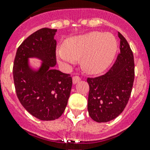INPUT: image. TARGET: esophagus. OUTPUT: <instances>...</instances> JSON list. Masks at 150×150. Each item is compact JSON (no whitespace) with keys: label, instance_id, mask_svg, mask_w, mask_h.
Instances as JSON below:
<instances>
[{"label":"esophagus","instance_id":"34e87169","mask_svg":"<svg viewBox=\"0 0 150 150\" xmlns=\"http://www.w3.org/2000/svg\"><path fill=\"white\" fill-rule=\"evenodd\" d=\"M80 81H81V78L78 76H74L73 78H72V82H73L74 84H76L77 83L79 82Z\"/></svg>","mask_w":150,"mask_h":150}]
</instances>
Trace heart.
Masks as SVG:
<instances>
[{
    "label": "heart",
    "mask_w": 150,
    "mask_h": 150,
    "mask_svg": "<svg viewBox=\"0 0 150 150\" xmlns=\"http://www.w3.org/2000/svg\"><path fill=\"white\" fill-rule=\"evenodd\" d=\"M117 51V42L111 33L92 32L67 40L57 51V62L66 69L81 59L86 72L98 74L111 64Z\"/></svg>",
    "instance_id": "obj_1"
}]
</instances>
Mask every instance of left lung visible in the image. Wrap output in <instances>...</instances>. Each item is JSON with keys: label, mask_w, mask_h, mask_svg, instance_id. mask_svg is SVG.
Returning <instances> with one entry per match:
<instances>
[{"label": "left lung", "mask_w": 150, "mask_h": 150, "mask_svg": "<svg viewBox=\"0 0 150 150\" xmlns=\"http://www.w3.org/2000/svg\"><path fill=\"white\" fill-rule=\"evenodd\" d=\"M120 50L115 62L102 76L88 78V111L98 122H109L123 111L129 100L134 81V60L125 38L118 33Z\"/></svg>", "instance_id": "obj_1"}]
</instances>
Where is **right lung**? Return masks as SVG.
<instances>
[{"instance_id":"add662e5","label":"right lung","mask_w":150,"mask_h":150,"mask_svg":"<svg viewBox=\"0 0 150 150\" xmlns=\"http://www.w3.org/2000/svg\"><path fill=\"white\" fill-rule=\"evenodd\" d=\"M57 31L42 28L30 35L18 48L13 62L18 99L29 113L41 120H56L63 114L72 88L69 74L54 69ZM30 58L42 60L38 69L30 67Z\"/></svg>"}]
</instances>
